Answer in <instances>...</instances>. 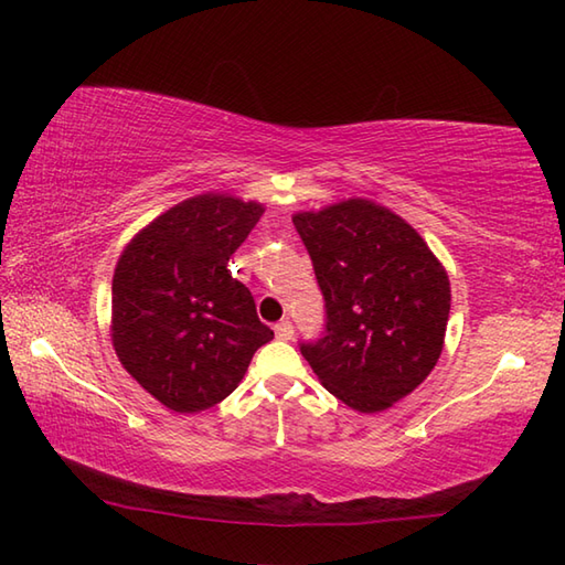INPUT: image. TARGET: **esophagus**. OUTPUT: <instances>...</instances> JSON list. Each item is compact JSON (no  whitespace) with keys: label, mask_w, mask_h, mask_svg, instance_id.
<instances>
[{"label":"esophagus","mask_w":565,"mask_h":565,"mask_svg":"<svg viewBox=\"0 0 565 565\" xmlns=\"http://www.w3.org/2000/svg\"><path fill=\"white\" fill-rule=\"evenodd\" d=\"M274 332H276V338H279V340H291V338H294L291 320H279V322H276Z\"/></svg>","instance_id":"esophagus-1"}]
</instances>
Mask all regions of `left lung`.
Here are the masks:
<instances>
[{
  "mask_svg": "<svg viewBox=\"0 0 565 565\" xmlns=\"http://www.w3.org/2000/svg\"><path fill=\"white\" fill-rule=\"evenodd\" d=\"M294 225L326 298L322 338L301 354L344 405L386 411L437 364L449 276L415 227L366 199L296 213Z\"/></svg>",
  "mask_w": 565,
  "mask_h": 565,
  "instance_id": "left-lung-1",
  "label": "left lung"
}]
</instances>
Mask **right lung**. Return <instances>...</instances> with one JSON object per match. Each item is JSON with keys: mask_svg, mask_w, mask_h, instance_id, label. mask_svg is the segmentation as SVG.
I'll return each instance as SVG.
<instances>
[{"mask_svg": "<svg viewBox=\"0 0 565 565\" xmlns=\"http://www.w3.org/2000/svg\"><path fill=\"white\" fill-rule=\"evenodd\" d=\"M264 209L201 194L130 239L111 286V340L124 369L174 413L227 398L274 332L227 259Z\"/></svg>", "mask_w": 565, "mask_h": 565, "instance_id": "right-lung-1", "label": "right lung"}]
</instances>
